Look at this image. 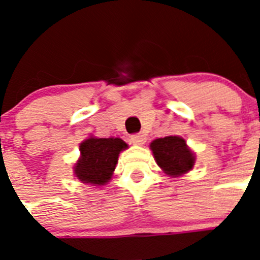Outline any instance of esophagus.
Returning <instances> with one entry per match:
<instances>
[{
    "label": "esophagus",
    "mask_w": 260,
    "mask_h": 260,
    "mask_svg": "<svg viewBox=\"0 0 260 260\" xmlns=\"http://www.w3.org/2000/svg\"><path fill=\"white\" fill-rule=\"evenodd\" d=\"M132 142L137 146H142V144L146 143V137L143 134H135L132 137Z\"/></svg>",
    "instance_id": "esophagus-1"
}]
</instances>
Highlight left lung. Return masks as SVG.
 <instances>
[{"label":"left lung","instance_id":"1","mask_svg":"<svg viewBox=\"0 0 260 260\" xmlns=\"http://www.w3.org/2000/svg\"><path fill=\"white\" fill-rule=\"evenodd\" d=\"M150 148L155 161L165 174L180 177L190 172L195 165V152L178 135L157 138L151 142Z\"/></svg>","mask_w":260,"mask_h":260}]
</instances>
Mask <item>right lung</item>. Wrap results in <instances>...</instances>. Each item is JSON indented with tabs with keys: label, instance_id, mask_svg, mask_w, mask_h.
<instances>
[{
	"label": "right lung",
	"instance_id": "obj_1",
	"mask_svg": "<svg viewBox=\"0 0 260 260\" xmlns=\"http://www.w3.org/2000/svg\"><path fill=\"white\" fill-rule=\"evenodd\" d=\"M128 146L121 138L88 137L79 144L80 156L74 164V176L80 182L104 186L110 181L118 156Z\"/></svg>",
	"mask_w": 260,
	"mask_h": 260
}]
</instances>
